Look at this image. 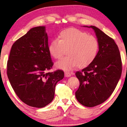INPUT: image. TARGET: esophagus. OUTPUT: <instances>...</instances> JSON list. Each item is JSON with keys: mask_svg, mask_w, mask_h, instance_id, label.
Returning <instances> with one entry per match:
<instances>
[{"mask_svg": "<svg viewBox=\"0 0 127 127\" xmlns=\"http://www.w3.org/2000/svg\"><path fill=\"white\" fill-rule=\"evenodd\" d=\"M64 76H65V77H69L71 76V74H70V73L68 72H65V73H64Z\"/></svg>", "mask_w": 127, "mask_h": 127, "instance_id": "esophagus-1", "label": "esophagus"}]
</instances>
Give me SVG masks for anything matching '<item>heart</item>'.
I'll list each match as a JSON object with an SVG mask.
<instances>
[{"instance_id": "1", "label": "heart", "mask_w": 127, "mask_h": 127, "mask_svg": "<svg viewBox=\"0 0 127 127\" xmlns=\"http://www.w3.org/2000/svg\"><path fill=\"white\" fill-rule=\"evenodd\" d=\"M68 49V56L55 64L56 67L64 70H71L77 66L89 65L95 58L98 50V42L93 36L75 28H69L60 32L58 40H52L49 45V53L54 59H59Z\"/></svg>"}]
</instances>
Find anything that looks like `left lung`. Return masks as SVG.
<instances>
[{"label": "left lung", "instance_id": "8db88e82", "mask_svg": "<svg viewBox=\"0 0 127 127\" xmlns=\"http://www.w3.org/2000/svg\"><path fill=\"white\" fill-rule=\"evenodd\" d=\"M94 30L98 42L95 59L76 76L80 83L75 93L83 106L94 107L104 102L114 91L122 74L119 50L113 38L94 26H84Z\"/></svg>", "mask_w": 127, "mask_h": 127}]
</instances>
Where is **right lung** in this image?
Wrapping results in <instances>:
<instances>
[{"label": "right lung", "mask_w": 127, "mask_h": 127, "mask_svg": "<svg viewBox=\"0 0 127 127\" xmlns=\"http://www.w3.org/2000/svg\"><path fill=\"white\" fill-rule=\"evenodd\" d=\"M45 26L30 29L17 40L10 50L7 76L13 89L29 106L41 108L52 101L58 82L64 72H46L53 65L48 50Z\"/></svg>", "instance_id": "obj_1"}]
</instances>
